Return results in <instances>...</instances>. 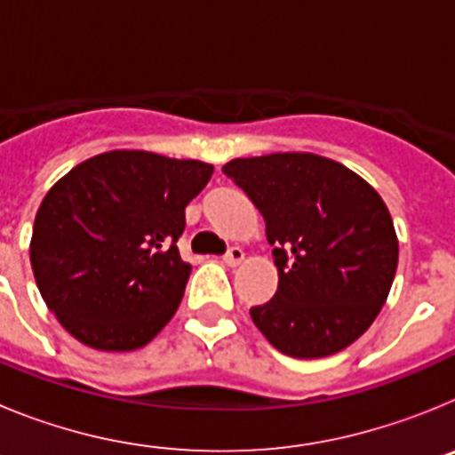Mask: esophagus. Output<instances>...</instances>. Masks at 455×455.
Listing matches in <instances>:
<instances>
[{
	"label": "esophagus",
	"instance_id": "1",
	"mask_svg": "<svg viewBox=\"0 0 455 455\" xmlns=\"http://www.w3.org/2000/svg\"><path fill=\"white\" fill-rule=\"evenodd\" d=\"M243 259H246V252L241 251V248H236V246L230 248V251H228V255L223 257V262L228 264V267H239Z\"/></svg>",
	"mask_w": 455,
	"mask_h": 455
}]
</instances>
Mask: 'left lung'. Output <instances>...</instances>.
Segmentation results:
<instances>
[{
    "label": "left lung",
    "mask_w": 455,
    "mask_h": 455,
    "mask_svg": "<svg viewBox=\"0 0 455 455\" xmlns=\"http://www.w3.org/2000/svg\"><path fill=\"white\" fill-rule=\"evenodd\" d=\"M267 220L277 291L251 309L284 355H335L367 332L399 264V239L380 193L315 152H275L223 166Z\"/></svg>",
    "instance_id": "8db88e82"
}]
</instances>
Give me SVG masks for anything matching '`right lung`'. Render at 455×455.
Instances as JSON below:
<instances>
[{
  "label": "right lung",
  "mask_w": 455,
  "mask_h": 455,
  "mask_svg": "<svg viewBox=\"0 0 455 455\" xmlns=\"http://www.w3.org/2000/svg\"><path fill=\"white\" fill-rule=\"evenodd\" d=\"M212 172L198 159L108 150L45 193L31 268L47 307L84 347L136 351L178 312L191 267L175 241Z\"/></svg>",
  "instance_id": "1"
}]
</instances>
